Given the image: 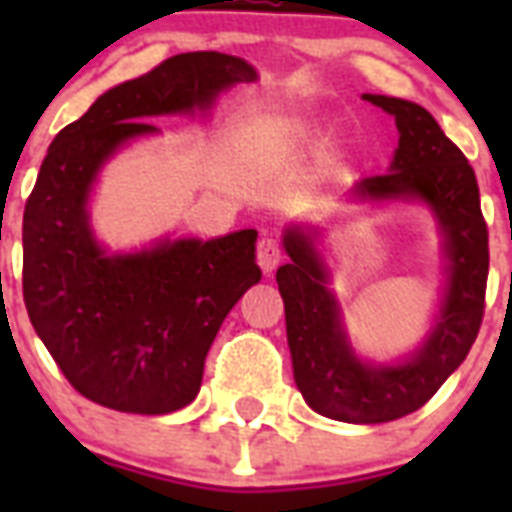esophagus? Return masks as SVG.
Wrapping results in <instances>:
<instances>
[{
    "mask_svg": "<svg viewBox=\"0 0 512 512\" xmlns=\"http://www.w3.org/2000/svg\"><path fill=\"white\" fill-rule=\"evenodd\" d=\"M281 257H284V252H281L279 239L271 236V233H265L263 239L257 241V265H260L265 273H271L279 268Z\"/></svg>",
    "mask_w": 512,
    "mask_h": 512,
    "instance_id": "esophagus-1",
    "label": "esophagus"
}]
</instances>
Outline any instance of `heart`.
<instances>
[{"label": "heart", "instance_id": "b5f03b06", "mask_svg": "<svg viewBox=\"0 0 512 512\" xmlns=\"http://www.w3.org/2000/svg\"><path fill=\"white\" fill-rule=\"evenodd\" d=\"M287 135H289V138H303V135H305V130H303V127H289V130H287Z\"/></svg>", "mask_w": 512, "mask_h": 512}]
</instances>
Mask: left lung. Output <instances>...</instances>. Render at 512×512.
<instances>
[{
    "mask_svg": "<svg viewBox=\"0 0 512 512\" xmlns=\"http://www.w3.org/2000/svg\"><path fill=\"white\" fill-rule=\"evenodd\" d=\"M396 116L398 148L390 172L353 185L356 199L425 201L444 231V303L420 350L401 364L374 366L353 353L329 271L313 236L300 225L284 233L289 263L276 271L284 297L295 382L311 409L353 425L390 422L417 412L465 361L484 319L489 231L481 215L476 172L438 122L412 100L364 95Z\"/></svg>",
    "mask_w": 512,
    "mask_h": 512,
    "instance_id": "left-lung-1",
    "label": "left lung"
}]
</instances>
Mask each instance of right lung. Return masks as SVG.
<instances>
[{
	"instance_id": "obj_1",
	"label": "right lung",
	"mask_w": 512,
	"mask_h": 512,
	"mask_svg": "<svg viewBox=\"0 0 512 512\" xmlns=\"http://www.w3.org/2000/svg\"><path fill=\"white\" fill-rule=\"evenodd\" d=\"M255 79L223 52L172 55L103 92L47 148L23 212V300L60 372L95 404L130 414L191 404L217 329L260 268L252 228L106 255L87 215L92 183L124 143L159 132L143 119L207 111Z\"/></svg>"
}]
</instances>
